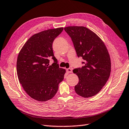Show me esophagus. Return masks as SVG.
<instances>
[{
	"label": "esophagus",
	"instance_id": "1",
	"mask_svg": "<svg viewBox=\"0 0 129 129\" xmlns=\"http://www.w3.org/2000/svg\"><path fill=\"white\" fill-rule=\"evenodd\" d=\"M66 72H67L68 73H72V70L71 69H68L67 70H66Z\"/></svg>",
	"mask_w": 129,
	"mask_h": 129
}]
</instances>
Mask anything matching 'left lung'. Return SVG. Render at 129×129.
Returning <instances> with one entry per match:
<instances>
[{
  "mask_svg": "<svg viewBox=\"0 0 129 129\" xmlns=\"http://www.w3.org/2000/svg\"><path fill=\"white\" fill-rule=\"evenodd\" d=\"M64 30L72 39L78 56L85 61L82 68L73 71L79 78L75 91L84 98L95 96L111 74V58L107 48L101 38L86 27L71 26Z\"/></svg>",
  "mask_w": 129,
  "mask_h": 129,
  "instance_id": "obj_1",
  "label": "left lung"
}]
</instances>
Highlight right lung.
Returning <instances> with one entry per match:
<instances>
[{
  "instance_id": "1",
  "label": "right lung",
  "mask_w": 129,
  "mask_h": 129,
  "mask_svg": "<svg viewBox=\"0 0 129 129\" xmlns=\"http://www.w3.org/2000/svg\"><path fill=\"white\" fill-rule=\"evenodd\" d=\"M63 27L48 29L31 36L19 52L16 64L19 81L30 97L46 102L54 97L66 70L59 68L52 45ZM54 60L49 65V59Z\"/></svg>"
}]
</instances>
